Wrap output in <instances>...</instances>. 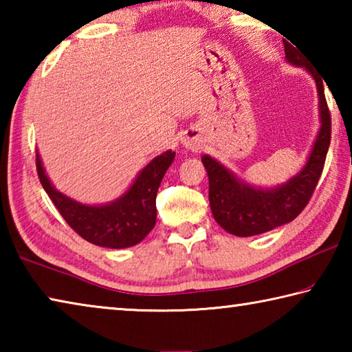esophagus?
Returning a JSON list of instances; mask_svg holds the SVG:
<instances>
[{
	"instance_id": "obj_1",
	"label": "esophagus",
	"mask_w": 352,
	"mask_h": 352,
	"mask_svg": "<svg viewBox=\"0 0 352 352\" xmlns=\"http://www.w3.org/2000/svg\"><path fill=\"white\" fill-rule=\"evenodd\" d=\"M182 142H183V146H186L188 148H199L197 141H194L192 138H189V136H186V138H183Z\"/></svg>"
}]
</instances>
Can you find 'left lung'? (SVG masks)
<instances>
[{
  "label": "left lung",
  "mask_w": 352,
  "mask_h": 352,
  "mask_svg": "<svg viewBox=\"0 0 352 352\" xmlns=\"http://www.w3.org/2000/svg\"><path fill=\"white\" fill-rule=\"evenodd\" d=\"M285 58L292 65L306 68L312 74L318 91L320 132L307 162L295 177L276 188L262 189L242 182L233 172L210 155L201 157L210 180V206L216 222L230 234L248 237L267 233L289 223L305 210L324 168L331 144V115L327 109L323 79L307 65L305 56L295 46L284 41Z\"/></svg>",
  "instance_id": "left-lung-1"
}]
</instances>
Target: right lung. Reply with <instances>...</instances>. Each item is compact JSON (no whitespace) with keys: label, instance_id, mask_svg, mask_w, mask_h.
<instances>
[{"label":"right lung","instance_id":"add662e5","mask_svg":"<svg viewBox=\"0 0 352 352\" xmlns=\"http://www.w3.org/2000/svg\"><path fill=\"white\" fill-rule=\"evenodd\" d=\"M175 152L155 157L121 197L107 205H85L57 190L47 178L37 152L40 183L62 217L83 239L105 248H127L140 243L157 222V192Z\"/></svg>","mask_w":352,"mask_h":352}]
</instances>
